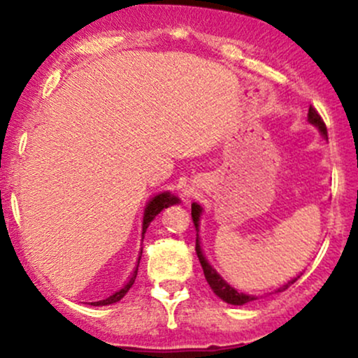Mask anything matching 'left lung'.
<instances>
[{
	"instance_id": "1",
	"label": "left lung",
	"mask_w": 358,
	"mask_h": 358,
	"mask_svg": "<svg viewBox=\"0 0 358 358\" xmlns=\"http://www.w3.org/2000/svg\"><path fill=\"white\" fill-rule=\"evenodd\" d=\"M308 119H310L311 124H315L318 127L320 131H322V134L324 138H328V133H327V124H324V121L322 119V116L318 114V110H316L313 106H310V110H308ZM200 212H202V208L199 207L196 203L192 205V220L193 224H195V227H199V217H200ZM195 250H196V256L200 259V264H202V269H203V274H205V279H207V282L210 285L212 291L217 294L220 299H224L225 303H229V305H245V303L249 301H254V296H248V294H242L239 291H236L234 287H231L227 285V282L222 279L219 274L215 273L210 268V264L207 262V259L203 257L202 254V249H200V244H199V237H196V242H195ZM299 278V276H298ZM298 278L291 279L287 285H285L282 287H279L278 291H285L291 285H294V282L298 281Z\"/></svg>"
}]
</instances>
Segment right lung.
Here are the masks:
<instances>
[{
    "label": "right lung",
    "mask_w": 358,
    "mask_h": 358,
    "mask_svg": "<svg viewBox=\"0 0 358 358\" xmlns=\"http://www.w3.org/2000/svg\"><path fill=\"white\" fill-rule=\"evenodd\" d=\"M176 202H178V199H176V196H173V195H171V193H168V192L156 195L155 199L151 200L150 203H148V207H146V210H145V217H143V234L146 232V229H148V225H150V222L153 220L155 217L163 210V208L170 207V205H173ZM139 259H141V257H139ZM138 264H139V262H138ZM136 276H138V268H136V271H134L133 276H131L129 281H127V285L122 287V289L116 291V293H114L113 296L102 299V301L90 303V305H92V306H106V305H113V303H116V301H119V299H122V298H124V294L127 293V291L131 289V286L134 285V279H136Z\"/></svg>",
    "instance_id": "obj_1"
}]
</instances>
